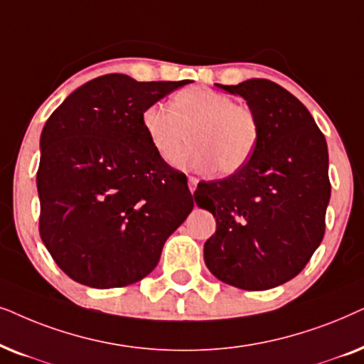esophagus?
Instances as JSON below:
<instances>
[{
	"label": "esophagus",
	"instance_id": "1",
	"mask_svg": "<svg viewBox=\"0 0 364 364\" xmlns=\"http://www.w3.org/2000/svg\"><path fill=\"white\" fill-rule=\"evenodd\" d=\"M196 186H198V179H196V178H193V176H190V178H188V188H190L191 195H193V193H195V190H196Z\"/></svg>",
	"mask_w": 364,
	"mask_h": 364
}]
</instances>
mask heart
I'll return each mask as SVG.
<instances>
[{
    "label": "heart",
    "instance_id": "1",
    "mask_svg": "<svg viewBox=\"0 0 364 364\" xmlns=\"http://www.w3.org/2000/svg\"><path fill=\"white\" fill-rule=\"evenodd\" d=\"M144 133L159 156L171 161L191 132L193 144L174 159V164L198 171L216 166L220 174H231L253 154L259 124L248 106L236 105L231 96L206 86L179 90L171 108L153 103L141 114Z\"/></svg>",
    "mask_w": 364,
    "mask_h": 364
}]
</instances>
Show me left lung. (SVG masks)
I'll list each match as a JSON object with an SVG mask.
<instances>
[{"mask_svg": "<svg viewBox=\"0 0 364 364\" xmlns=\"http://www.w3.org/2000/svg\"><path fill=\"white\" fill-rule=\"evenodd\" d=\"M218 88L243 96L259 138L238 171L195 191L196 205L216 218L205 263L231 287L269 289L294 278L323 240L331 195L326 139L306 106L273 81Z\"/></svg>", "mask_w": 364, "mask_h": 364, "instance_id": "obj_1", "label": "left lung"}]
</instances>
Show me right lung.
<instances>
[{"label": "right lung", "mask_w": 364, "mask_h": 364, "mask_svg": "<svg viewBox=\"0 0 364 364\" xmlns=\"http://www.w3.org/2000/svg\"><path fill=\"white\" fill-rule=\"evenodd\" d=\"M183 81L105 75L80 86L43 128L40 235L56 264L91 288H121L156 268L193 206L183 173L154 151L146 106Z\"/></svg>", "instance_id": "right-lung-1"}]
</instances>
